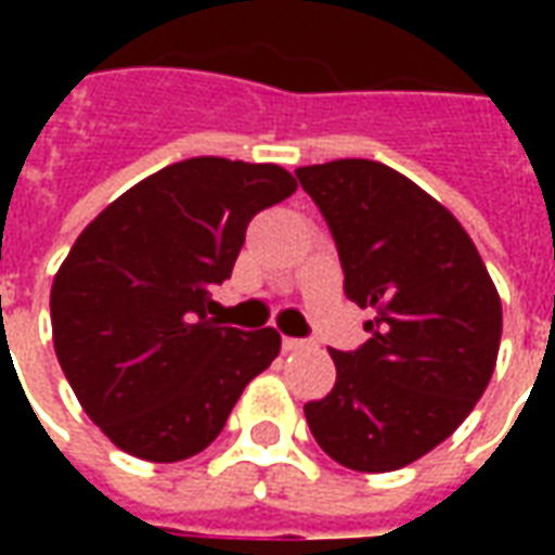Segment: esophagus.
<instances>
[{
	"mask_svg": "<svg viewBox=\"0 0 555 555\" xmlns=\"http://www.w3.org/2000/svg\"><path fill=\"white\" fill-rule=\"evenodd\" d=\"M302 348H309V341H306V338H291V336L282 338V350H285V353H294V350H302Z\"/></svg>",
	"mask_w": 555,
	"mask_h": 555,
	"instance_id": "esophagus-1",
	"label": "esophagus"
}]
</instances>
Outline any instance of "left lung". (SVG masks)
<instances>
[{"label":"left lung","instance_id":"8db88e82","mask_svg":"<svg viewBox=\"0 0 555 555\" xmlns=\"http://www.w3.org/2000/svg\"><path fill=\"white\" fill-rule=\"evenodd\" d=\"M336 241L345 294L369 341L330 350L336 386L306 404L314 440L357 473H392L428 454L488 389L502 302L476 243L422 186L374 159L294 171Z\"/></svg>","mask_w":555,"mask_h":555}]
</instances>
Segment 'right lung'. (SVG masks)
<instances>
[{
  "label": "right lung",
  "instance_id": "1",
  "mask_svg": "<svg viewBox=\"0 0 555 555\" xmlns=\"http://www.w3.org/2000/svg\"><path fill=\"white\" fill-rule=\"evenodd\" d=\"M294 190L273 163L181 159L79 234L50 291L53 345L82 410L118 449L154 464L193 457L276 360V330L210 318V291L231 276L249 219Z\"/></svg>",
  "mask_w": 555,
  "mask_h": 555
}]
</instances>
